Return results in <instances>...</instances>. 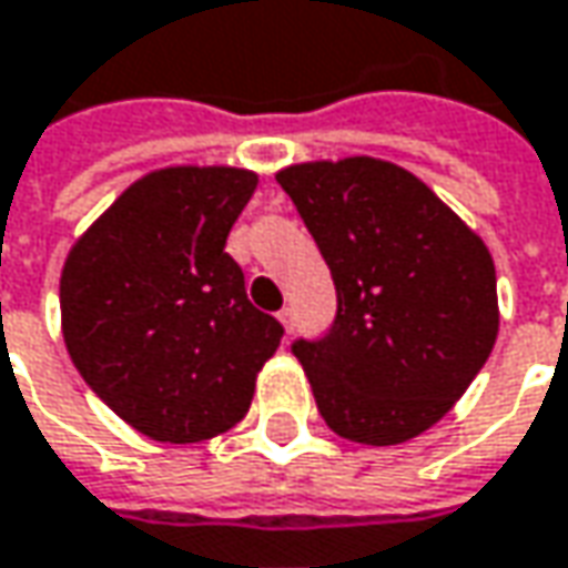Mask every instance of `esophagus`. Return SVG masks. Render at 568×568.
I'll return each instance as SVG.
<instances>
[{
    "instance_id": "esophagus-1",
    "label": "esophagus",
    "mask_w": 568,
    "mask_h": 568,
    "mask_svg": "<svg viewBox=\"0 0 568 568\" xmlns=\"http://www.w3.org/2000/svg\"><path fill=\"white\" fill-rule=\"evenodd\" d=\"M280 321H283L285 334H292V308H283V312H280Z\"/></svg>"
}]
</instances>
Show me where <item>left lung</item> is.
<instances>
[{
	"label": "left lung",
	"mask_w": 568,
	"mask_h": 568,
	"mask_svg": "<svg viewBox=\"0 0 568 568\" xmlns=\"http://www.w3.org/2000/svg\"><path fill=\"white\" fill-rule=\"evenodd\" d=\"M337 288L324 337L295 341L327 427L405 444L456 405L498 337L495 263L476 231L417 180L373 160L276 173Z\"/></svg>",
	"instance_id": "8db88e82"
}]
</instances>
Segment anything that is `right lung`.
I'll return each instance as SVG.
<instances>
[{"label":"right lung","instance_id":"right-lung-1","mask_svg":"<svg viewBox=\"0 0 568 568\" xmlns=\"http://www.w3.org/2000/svg\"><path fill=\"white\" fill-rule=\"evenodd\" d=\"M256 173L166 166L128 185L63 263V341L85 385L151 440L199 444L247 415L283 324L224 253Z\"/></svg>","mask_w":568,"mask_h":568}]
</instances>
